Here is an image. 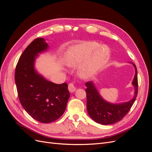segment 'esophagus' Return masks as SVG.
Returning <instances> with one entry per match:
<instances>
[{
	"mask_svg": "<svg viewBox=\"0 0 152 152\" xmlns=\"http://www.w3.org/2000/svg\"><path fill=\"white\" fill-rule=\"evenodd\" d=\"M75 87L73 83H70L68 84V90L70 93H73L75 91Z\"/></svg>",
	"mask_w": 152,
	"mask_h": 152,
	"instance_id": "34e87169",
	"label": "esophagus"
}]
</instances>
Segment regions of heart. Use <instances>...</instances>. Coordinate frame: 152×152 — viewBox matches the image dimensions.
Listing matches in <instances>:
<instances>
[{
	"instance_id": "obj_1",
	"label": "heart",
	"mask_w": 152,
	"mask_h": 152,
	"mask_svg": "<svg viewBox=\"0 0 152 152\" xmlns=\"http://www.w3.org/2000/svg\"><path fill=\"white\" fill-rule=\"evenodd\" d=\"M110 55V49L106 45L96 42H86L71 49L68 53L66 62L71 66L84 62L80 68V73L82 77L89 78L104 66Z\"/></svg>"
}]
</instances>
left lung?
I'll use <instances>...</instances> for the list:
<instances>
[{
  "label": "left lung",
  "instance_id": "obj_1",
  "mask_svg": "<svg viewBox=\"0 0 152 152\" xmlns=\"http://www.w3.org/2000/svg\"><path fill=\"white\" fill-rule=\"evenodd\" d=\"M132 63L135 68V75L132 80L134 87V96L127 102L112 104L107 102L100 96L93 82H86L87 110L90 117L96 122L102 125H110L119 122L125 117L134 104L137 94L138 84L136 65Z\"/></svg>",
  "mask_w": 152,
  "mask_h": 152
}]
</instances>
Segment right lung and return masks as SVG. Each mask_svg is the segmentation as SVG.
Returning a JSON list of instances; mask_svg holds the SVG:
<instances>
[{
    "label": "right lung",
    "instance_id": "right-lung-1",
    "mask_svg": "<svg viewBox=\"0 0 152 152\" xmlns=\"http://www.w3.org/2000/svg\"><path fill=\"white\" fill-rule=\"evenodd\" d=\"M48 48L43 38L35 39L21 55L15 70V82L22 107L35 120L45 124L63 115L70 97L66 83L54 84L35 70V58Z\"/></svg>",
    "mask_w": 152,
    "mask_h": 152
}]
</instances>
